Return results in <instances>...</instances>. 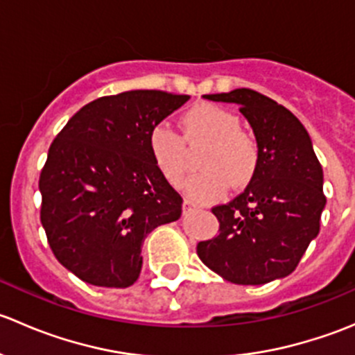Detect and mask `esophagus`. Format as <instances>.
Listing matches in <instances>:
<instances>
[{"label": "esophagus", "mask_w": 355, "mask_h": 355, "mask_svg": "<svg viewBox=\"0 0 355 355\" xmlns=\"http://www.w3.org/2000/svg\"><path fill=\"white\" fill-rule=\"evenodd\" d=\"M199 209V206L196 202H192V200L185 199L184 200V213H192V211Z\"/></svg>", "instance_id": "obj_1"}]
</instances>
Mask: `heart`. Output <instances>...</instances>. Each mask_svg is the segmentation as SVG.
<instances>
[{
  "instance_id": "b5f03b06",
  "label": "heart",
  "mask_w": 355,
  "mask_h": 355,
  "mask_svg": "<svg viewBox=\"0 0 355 355\" xmlns=\"http://www.w3.org/2000/svg\"><path fill=\"white\" fill-rule=\"evenodd\" d=\"M185 141H207L199 166L206 170L192 175L184 189L198 200H214L227 192L232 180L244 184L257 164V144L241 130V120L232 111L214 105H198L182 118ZM149 155L171 184H178L189 170L185 142L164 121L153 125L148 134Z\"/></svg>"
}]
</instances>
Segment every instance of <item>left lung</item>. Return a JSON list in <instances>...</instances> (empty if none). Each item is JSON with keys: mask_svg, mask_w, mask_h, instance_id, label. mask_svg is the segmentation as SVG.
<instances>
[{"mask_svg": "<svg viewBox=\"0 0 355 355\" xmlns=\"http://www.w3.org/2000/svg\"><path fill=\"white\" fill-rule=\"evenodd\" d=\"M202 98L241 106L256 135L257 164L241 196L213 207L220 234L199 242L200 261L237 285L288 277L320 234L327 204L309 134L285 106L252 89Z\"/></svg>", "mask_w": 355, "mask_h": 355, "instance_id": "obj_1", "label": "left lung"}]
</instances>
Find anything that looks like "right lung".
Listing matches in <instances>:
<instances>
[{"mask_svg":"<svg viewBox=\"0 0 355 355\" xmlns=\"http://www.w3.org/2000/svg\"><path fill=\"white\" fill-rule=\"evenodd\" d=\"M189 101L127 91L89 103L56 135L41 171V223L56 259L85 284L125 288L142 242L182 214V198L149 155L153 125Z\"/></svg>","mask_w":355,"mask_h":355,"instance_id":"1","label":"right lung"}]
</instances>
